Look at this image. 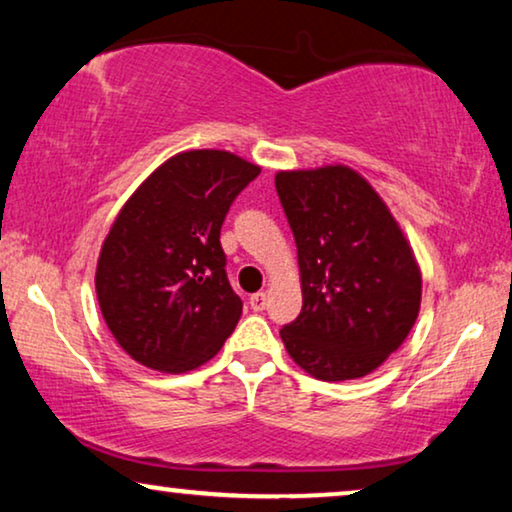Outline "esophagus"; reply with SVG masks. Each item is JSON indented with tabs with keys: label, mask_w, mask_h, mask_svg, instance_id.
<instances>
[{
	"label": "esophagus",
	"mask_w": 512,
	"mask_h": 512,
	"mask_svg": "<svg viewBox=\"0 0 512 512\" xmlns=\"http://www.w3.org/2000/svg\"><path fill=\"white\" fill-rule=\"evenodd\" d=\"M249 305H251V310H254V312H263L265 305H268V293H265V291L254 293V296L249 298Z\"/></svg>",
	"instance_id": "34e87169"
}]
</instances>
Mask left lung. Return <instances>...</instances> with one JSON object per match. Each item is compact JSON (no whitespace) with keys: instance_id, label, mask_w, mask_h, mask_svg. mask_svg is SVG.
I'll return each instance as SVG.
<instances>
[{"instance_id":"1","label":"left lung","mask_w":512,"mask_h":512,"mask_svg":"<svg viewBox=\"0 0 512 512\" xmlns=\"http://www.w3.org/2000/svg\"><path fill=\"white\" fill-rule=\"evenodd\" d=\"M296 237L303 310L286 352L324 382L356 380L403 345L422 305V270L387 202L347 165L275 174Z\"/></svg>"}]
</instances>
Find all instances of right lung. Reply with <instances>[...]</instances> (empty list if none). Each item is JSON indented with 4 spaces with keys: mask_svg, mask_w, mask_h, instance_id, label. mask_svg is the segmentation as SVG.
<instances>
[{
    "mask_svg": "<svg viewBox=\"0 0 512 512\" xmlns=\"http://www.w3.org/2000/svg\"><path fill=\"white\" fill-rule=\"evenodd\" d=\"M261 167L230 151H181L121 207L95 270L102 317L123 352L160 373L207 363L242 317L221 226Z\"/></svg>",
    "mask_w": 512,
    "mask_h": 512,
    "instance_id": "obj_1",
    "label": "right lung"
}]
</instances>
